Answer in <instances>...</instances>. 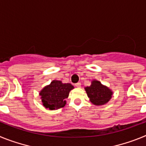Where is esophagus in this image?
Listing matches in <instances>:
<instances>
[{
	"label": "esophagus",
	"mask_w": 146,
	"mask_h": 146,
	"mask_svg": "<svg viewBox=\"0 0 146 146\" xmlns=\"http://www.w3.org/2000/svg\"><path fill=\"white\" fill-rule=\"evenodd\" d=\"M75 86H76V87H77V88H80L81 83H80V82H77V83H76V84H75Z\"/></svg>",
	"instance_id": "1"
}]
</instances>
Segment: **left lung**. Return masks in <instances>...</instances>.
Listing matches in <instances>:
<instances>
[{
	"mask_svg": "<svg viewBox=\"0 0 146 146\" xmlns=\"http://www.w3.org/2000/svg\"><path fill=\"white\" fill-rule=\"evenodd\" d=\"M85 90L90 102L96 106L106 104L111 99L113 94L111 89L96 80H93L91 86L85 87Z\"/></svg>",
	"mask_w": 146,
	"mask_h": 146,
	"instance_id": "left-lung-1",
	"label": "left lung"
}]
</instances>
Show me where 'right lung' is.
<instances>
[{
	"label": "right lung",
	"mask_w": 146,
	"mask_h": 146,
	"mask_svg": "<svg viewBox=\"0 0 146 146\" xmlns=\"http://www.w3.org/2000/svg\"><path fill=\"white\" fill-rule=\"evenodd\" d=\"M73 88L74 86L70 83H63L60 80H54L40 91V99L43 106L50 110L64 108L66 104V99Z\"/></svg>",
	"instance_id": "right-lung-1"
}]
</instances>
